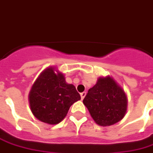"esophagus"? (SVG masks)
<instances>
[{
    "label": "esophagus",
    "instance_id": "34e87169",
    "mask_svg": "<svg viewBox=\"0 0 153 153\" xmlns=\"http://www.w3.org/2000/svg\"><path fill=\"white\" fill-rule=\"evenodd\" d=\"M80 96H81V99L83 100L85 97V96H86V92H83V93H80Z\"/></svg>",
    "mask_w": 153,
    "mask_h": 153
}]
</instances>
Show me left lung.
Returning a JSON list of instances; mask_svg holds the SVG:
<instances>
[{
  "label": "left lung",
  "mask_w": 153,
  "mask_h": 153,
  "mask_svg": "<svg viewBox=\"0 0 153 153\" xmlns=\"http://www.w3.org/2000/svg\"><path fill=\"white\" fill-rule=\"evenodd\" d=\"M94 121L109 126L120 121L126 112L127 97L124 90L111 77L99 78L83 101Z\"/></svg>",
  "instance_id": "8db88e82"
}]
</instances>
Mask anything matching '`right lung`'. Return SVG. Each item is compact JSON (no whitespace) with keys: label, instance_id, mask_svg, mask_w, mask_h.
Wrapping results in <instances>:
<instances>
[{"label":"right lung","instance_id":"right-lung-1","mask_svg":"<svg viewBox=\"0 0 153 153\" xmlns=\"http://www.w3.org/2000/svg\"><path fill=\"white\" fill-rule=\"evenodd\" d=\"M81 99L73 84H68L61 73L52 67L41 74L29 93L33 114L44 123L56 125L65 116L70 106Z\"/></svg>","mask_w":153,"mask_h":153}]
</instances>
